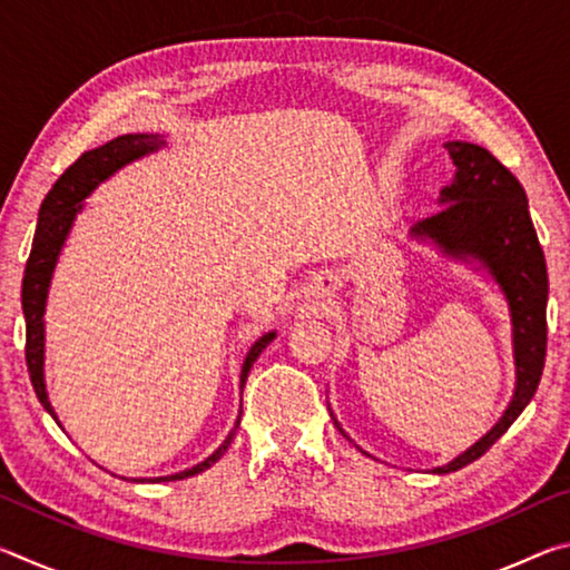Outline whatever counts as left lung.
I'll use <instances>...</instances> for the list:
<instances>
[{"label": "left lung", "instance_id": "left-lung-1", "mask_svg": "<svg viewBox=\"0 0 570 570\" xmlns=\"http://www.w3.org/2000/svg\"><path fill=\"white\" fill-rule=\"evenodd\" d=\"M445 148L455 166V180L440 193V204L448 206L414 224L412 234L432 238L450 256H472L490 268L510 304L518 382L513 402L495 428L450 465L438 468L440 475L470 465L503 438L533 400L548 344V268L528 214L523 186L485 148L460 140L445 142ZM340 432L344 435L342 428Z\"/></svg>", "mask_w": 570, "mask_h": 570}]
</instances>
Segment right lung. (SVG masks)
Segmentation results:
<instances>
[{
  "label": "right lung",
  "mask_w": 570,
  "mask_h": 570,
  "mask_svg": "<svg viewBox=\"0 0 570 570\" xmlns=\"http://www.w3.org/2000/svg\"><path fill=\"white\" fill-rule=\"evenodd\" d=\"M163 146V140L158 135H120L105 146L82 153L70 168H67L52 190L47 193L40 208V220H37V230H35V240H32V250L30 258H27L24 266V276H22V312H24V324H27V344H24V360H27V372H30L32 387L37 400L42 402V407L52 414L55 410L50 400H47V390H45V304H47V288H50V278L55 272L57 256H60V248L65 244L67 234H70V226L77 216V210L82 208L80 200L85 196H90L92 188L102 183L108 176H112L115 170L122 168L125 163H130L135 158L146 156V153L158 150ZM274 340L272 334H264L254 346L244 362V370H240V387L246 384V377L250 372V366L258 360V354L266 350V344ZM57 420V417H55ZM236 428L230 435L226 438L224 445H220L214 455L208 460L200 462V465L176 472V475L168 478H158V480H183L196 475V472H204L216 460L224 458V452L228 450L230 440H234Z\"/></svg>",
  "instance_id": "add662e5"
}]
</instances>
